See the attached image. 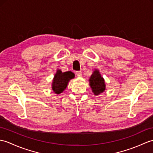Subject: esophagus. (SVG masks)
I'll list each match as a JSON object with an SVG mask.
<instances>
[{"mask_svg": "<svg viewBox=\"0 0 153 153\" xmlns=\"http://www.w3.org/2000/svg\"><path fill=\"white\" fill-rule=\"evenodd\" d=\"M76 74L77 76H78V77H80V76H81V75H82V73H81V71H77V72H76Z\"/></svg>", "mask_w": 153, "mask_h": 153, "instance_id": "obj_1", "label": "esophagus"}]
</instances>
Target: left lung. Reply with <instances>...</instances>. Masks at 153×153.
Listing matches in <instances>:
<instances>
[{
	"label": "left lung",
	"mask_w": 153,
	"mask_h": 153,
	"mask_svg": "<svg viewBox=\"0 0 153 153\" xmlns=\"http://www.w3.org/2000/svg\"><path fill=\"white\" fill-rule=\"evenodd\" d=\"M90 85L95 95H98L105 91L104 80L102 77L98 70H96L89 79Z\"/></svg>",
	"instance_id": "obj_1"
}]
</instances>
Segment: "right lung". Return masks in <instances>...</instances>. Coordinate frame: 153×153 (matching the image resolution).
<instances>
[{"label":"right lung","instance_id":"obj_1","mask_svg":"<svg viewBox=\"0 0 153 153\" xmlns=\"http://www.w3.org/2000/svg\"><path fill=\"white\" fill-rule=\"evenodd\" d=\"M75 75L72 72H62L60 70H57L54 76L52 83V89L56 94H60L66 88L68 81L74 77Z\"/></svg>","mask_w":153,"mask_h":153}]
</instances>
